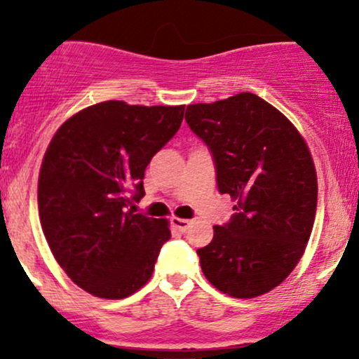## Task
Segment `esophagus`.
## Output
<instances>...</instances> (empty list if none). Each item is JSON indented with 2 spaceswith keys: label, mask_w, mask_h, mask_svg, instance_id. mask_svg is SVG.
Instances as JSON below:
<instances>
[{
  "label": "esophagus",
  "mask_w": 359,
  "mask_h": 359,
  "mask_svg": "<svg viewBox=\"0 0 359 359\" xmlns=\"http://www.w3.org/2000/svg\"><path fill=\"white\" fill-rule=\"evenodd\" d=\"M170 222L177 231H180V233H185L189 229V226H191V221L182 219V217H172Z\"/></svg>",
  "instance_id": "34e87169"
}]
</instances>
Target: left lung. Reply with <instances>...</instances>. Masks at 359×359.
Instances as JSON below:
<instances>
[{
    "label": "left lung",
    "mask_w": 359,
    "mask_h": 359,
    "mask_svg": "<svg viewBox=\"0 0 359 359\" xmlns=\"http://www.w3.org/2000/svg\"><path fill=\"white\" fill-rule=\"evenodd\" d=\"M185 121L208 145L221 194L236 201L229 222L197 250L222 294L253 299L295 269L311 238L317 177L297 128L257 94L191 104Z\"/></svg>",
    "instance_id": "left-lung-1"
}]
</instances>
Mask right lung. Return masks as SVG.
<instances>
[{"mask_svg":"<svg viewBox=\"0 0 359 359\" xmlns=\"http://www.w3.org/2000/svg\"><path fill=\"white\" fill-rule=\"evenodd\" d=\"M185 106L104 101L53 135L39 177V212L57 263L76 285L125 299L150 280L167 219L133 214L154 155L179 131Z\"/></svg>","mask_w":359,"mask_h":359,"instance_id":"right-lung-1","label":"right lung"}]
</instances>
